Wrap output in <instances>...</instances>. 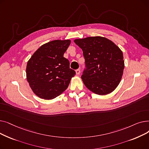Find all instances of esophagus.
Listing matches in <instances>:
<instances>
[{
    "label": "esophagus",
    "instance_id": "obj_1",
    "mask_svg": "<svg viewBox=\"0 0 149 149\" xmlns=\"http://www.w3.org/2000/svg\"><path fill=\"white\" fill-rule=\"evenodd\" d=\"M80 70L79 69H77L76 70H75V72H76V74L77 75H79L80 74Z\"/></svg>",
    "mask_w": 149,
    "mask_h": 149
}]
</instances>
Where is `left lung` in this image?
I'll use <instances>...</instances> for the list:
<instances>
[{"mask_svg": "<svg viewBox=\"0 0 149 149\" xmlns=\"http://www.w3.org/2000/svg\"><path fill=\"white\" fill-rule=\"evenodd\" d=\"M74 41L82 49L85 59L87 68L81 79L86 87L100 95L112 92L121 81L124 68L120 48L111 40L101 36Z\"/></svg>", "mask_w": 149, "mask_h": 149, "instance_id": "8db88e82", "label": "left lung"}]
</instances>
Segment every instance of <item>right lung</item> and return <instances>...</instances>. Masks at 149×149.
Returning <instances> with one entry per match:
<instances>
[{
    "label": "right lung",
    "mask_w": 149,
    "mask_h": 149,
    "mask_svg": "<svg viewBox=\"0 0 149 149\" xmlns=\"http://www.w3.org/2000/svg\"><path fill=\"white\" fill-rule=\"evenodd\" d=\"M70 40H56L42 45L28 61L26 80L35 94L44 100H52L68 87L75 70L63 57Z\"/></svg>",
    "instance_id": "add662e5"
}]
</instances>
